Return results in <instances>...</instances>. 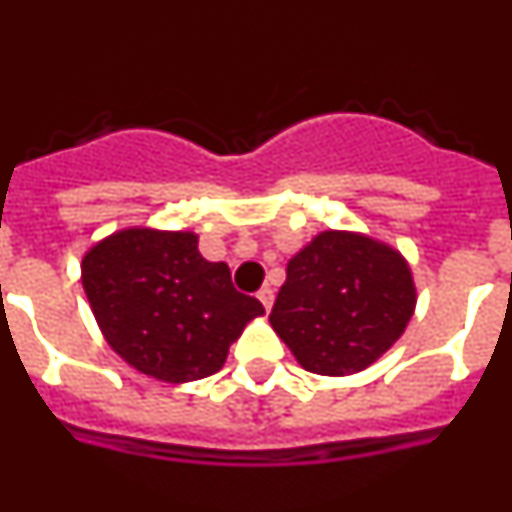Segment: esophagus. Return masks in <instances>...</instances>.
<instances>
[{"mask_svg": "<svg viewBox=\"0 0 512 512\" xmlns=\"http://www.w3.org/2000/svg\"><path fill=\"white\" fill-rule=\"evenodd\" d=\"M261 300V305L266 307V312H269V307L274 305V292H271V287H261L259 295H256Z\"/></svg>", "mask_w": 512, "mask_h": 512, "instance_id": "obj_1", "label": "esophagus"}]
</instances>
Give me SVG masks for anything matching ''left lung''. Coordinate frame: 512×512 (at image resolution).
Listing matches in <instances>:
<instances>
[{"mask_svg":"<svg viewBox=\"0 0 512 512\" xmlns=\"http://www.w3.org/2000/svg\"><path fill=\"white\" fill-rule=\"evenodd\" d=\"M413 310V277L400 253L328 230L287 264L269 320L307 372L343 377L374 364Z\"/></svg>","mask_w":512,"mask_h":512,"instance_id":"obj_1","label":"left lung"}]
</instances>
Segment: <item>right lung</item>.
Listing matches in <instances>:
<instances>
[{"label":"right lung","instance_id":"add662e5","mask_svg":"<svg viewBox=\"0 0 512 512\" xmlns=\"http://www.w3.org/2000/svg\"><path fill=\"white\" fill-rule=\"evenodd\" d=\"M81 284L107 343L161 382L220 372L230 343L264 315L256 297L233 287L228 264L202 259L192 233L110 235L84 256Z\"/></svg>","mask_w":512,"mask_h":512}]
</instances>
